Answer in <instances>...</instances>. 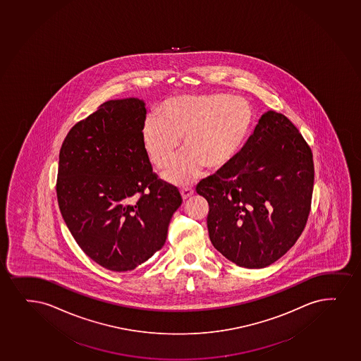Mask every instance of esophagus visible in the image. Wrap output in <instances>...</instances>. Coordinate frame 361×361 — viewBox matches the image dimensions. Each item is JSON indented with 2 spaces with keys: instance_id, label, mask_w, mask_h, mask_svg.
<instances>
[{
  "instance_id": "esophagus-1",
  "label": "esophagus",
  "mask_w": 361,
  "mask_h": 361,
  "mask_svg": "<svg viewBox=\"0 0 361 361\" xmlns=\"http://www.w3.org/2000/svg\"><path fill=\"white\" fill-rule=\"evenodd\" d=\"M180 192H181V195H183V200H187V198H190L191 195H193V193H195V191L192 190V188H190V187H183L181 190H180Z\"/></svg>"
}]
</instances>
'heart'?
Instances as JSON below:
<instances>
[{
	"label": "heart",
	"instance_id": "1",
	"mask_svg": "<svg viewBox=\"0 0 361 361\" xmlns=\"http://www.w3.org/2000/svg\"><path fill=\"white\" fill-rule=\"evenodd\" d=\"M254 121L250 104L225 94L181 95L163 104L161 115L146 118L142 144L157 169L173 161L183 136L185 152L164 178L187 183L198 178L202 166L219 170L237 157L245 144Z\"/></svg>",
	"mask_w": 361,
	"mask_h": 361
}]
</instances>
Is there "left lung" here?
<instances>
[{
  "label": "left lung",
  "mask_w": 361,
  "mask_h": 361,
  "mask_svg": "<svg viewBox=\"0 0 361 361\" xmlns=\"http://www.w3.org/2000/svg\"><path fill=\"white\" fill-rule=\"evenodd\" d=\"M313 153L293 122L276 111L259 119L237 157L203 178L209 237L240 267H267L286 254L310 216Z\"/></svg>",
  "instance_id": "left-lung-1"
}]
</instances>
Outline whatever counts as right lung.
<instances>
[{
	"mask_svg": "<svg viewBox=\"0 0 361 361\" xmlns=\"http://www.w3.org/2000/svg\"><path fill=\"white\" fill-rule=\"evenodd\" d=\"M145 119L142 100L104 102L71 128L60 149V212L82 250L110 271H132L161 250L183 203L178 187L152 170Z\"/></svg>",
	"mask_w": 361,
	"mask_h": 361,
	"instance_id": "add662e5",
	"label": "right lung"
}]
</instances>
